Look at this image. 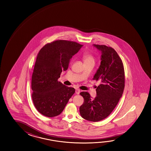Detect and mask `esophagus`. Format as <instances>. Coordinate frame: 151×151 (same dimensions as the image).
<instances>
[{
    "label": "esophagus",
    "instance_id": "1",
    "mask_svg": "<svg viewBox=\"0 0 151 151\" xmlns=\"http://www.w3.org/2000/svg\"><path fill=\"white\" fill-rule=\"evenodd\" d=\"M80 93V90L79 89H76V93H77V95H79Z\"/></svg>",
    "mask_w": 151,
    "mask_h": 151
}]
</instances>
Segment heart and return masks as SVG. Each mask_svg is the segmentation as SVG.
Returning <instances> with one entry per match:
<instances>
[{
	"mask_svg": "<svg viewBox=\"0 0 151 151\" xmlns=\"http://www.w3.org/2000/svg\"><path fill=\"white\" fill-rule=\"evenodd\" d=\"M83 60L84 63L95 62V59L93 56L89 53H85L83 55Z\"/></svg>",
	"mask_w": 151,
	"mask_h": 151,
	"instance_id": "obj_1",
	"label": "heart"
}]
</instances>
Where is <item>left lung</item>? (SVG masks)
<instances>
[{"mask_svg":"<svg viewBox=\"0 0 151 151\" xmlns=\"http://www.w3.org/2000/svg\"><path fill=\"white\" fill-rule=\"evenodd\" d=\"M93 46L101 53V64L93 79L101 83L93 99L87 92L80 93L84 102L79 110L83 119L97 122L107 117L118 104L124 88V72L122 60L113 48L95 44Z\"/></svg>","mask_w":151,"mask_h":151,"instance_id":"8db88e82","label":"left lung"}]
</instances>
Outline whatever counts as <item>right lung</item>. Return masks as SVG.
Segmentation results:
<instances>
[{
	"mask_svg": "<svg viewBox=\"0 0 151 151\" xmlns=\"http://www.w3.org/2000/svg\"><path fill=\"white\" fill-rule=\"evenodd\" d=\"M82 46L76 42L60 40L46 44L40 50L32 76L31 89L33 104L41 114L50 118L60 115L75 93L74 88L58 80Z\"/></svg>",
	"mask_w": 151,
	"mask_h": 151,
	"instance_id": "obj_1",
	"label": "right lung"
}]
</instances>
